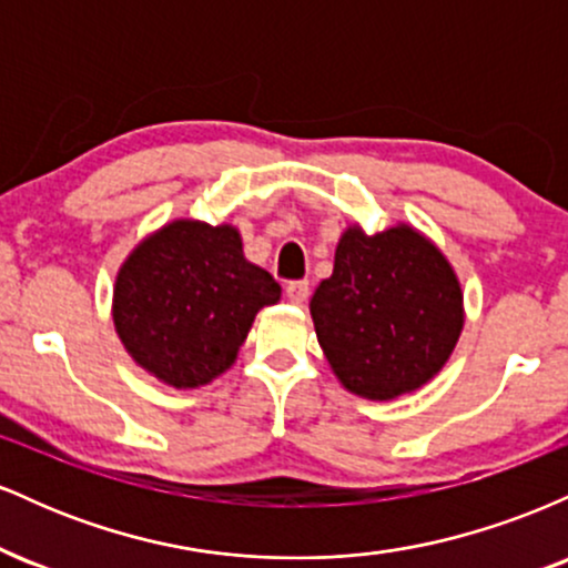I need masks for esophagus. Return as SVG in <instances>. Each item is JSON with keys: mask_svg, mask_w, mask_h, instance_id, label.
Wrapping results in <instances>:
<instances>
[{"mask_svg": "<svg viewBox=\"0 0 568 568\" xmlns=\"http://www.w3.org/2000/svg\"><path fill=\"white\" fill-rule=\"evenodd\" d=\"M285 296H288L291 304H304L306 296H310V283L306 280H293V283L285 285Z\"/></svg>", "mask_w": 568, "mask_h": 568, "instance_id": "1", "label": "esophagus"}]
</instances>
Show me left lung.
Instances as JSON below:
<instances>
[{"instance_id":"left-lung-1","label":"left lung","mask_w":568,"mask_h":568,"mask_svg":"<svg viewBox=\"0 0 568 568\" xmlns=\"http://www.w3.org/2000/svg\"><path fill=\"white\" fill-rule=\"evenodd\" d=\"M336 379L366 400H395L438 376L465 328L456 270L425 232L397 221L342 232L334 272L310 298Z\"/></svg>"}]
</instances>
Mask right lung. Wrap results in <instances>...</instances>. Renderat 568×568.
Returning a JSON list of instances; mask_svg holds the SVG:
<instances>
[{
    "mask_svg": "<svg viewBox=\"0 0 568 568\" xmlns=\"http://www.w3.org/2000/svg\"><path fill=\"white\" fill-rule=\"evenodd\" d=\"M280 293L245 258L237 226L173 219L116 270L112 321L135 366L168 387L197 389L234 366L258 310Z\"/></svg>",
    "mask_w": 568,
    "mask_h": 568,
    "instance_id": "obj_1",
    "label": "right lung"
}]
</instances>
